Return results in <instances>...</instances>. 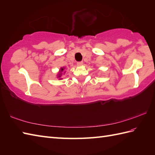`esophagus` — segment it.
I'll list each match as a JSON object with an SVG mask.
<instances>
[{
    "mask_svg": "<svg viewBox=\"0 0 155 155\" xmlns=\"http://www.w3.org/2000/svg\"><path fill=\"white\" fill-rule=\"evenodd\" d=\"M83 64V62H77V66H81Z\"/></svg>",
    "mask_w": 155,
    "mask_h": 155,
    "instance_id": "obj_1",
    "label": "esophagus"
}]
</instances>
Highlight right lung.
Segmentation results:
<instances>
[{
  "instance_id": "1",
  "label": "right lung",
  "mask_w": 155,
  "mask_h": 155,
  "mask_svg": "<svg viewBox=\"0 0 155 155\" xmlns=\"http://www.w3.org/2000/svg\"><path fill=\"white\" fill-rule=\"evenodd\" d=\"M64 68L63 67V68H61V70H60V72H59V73L58 74V78H61V76H62V72H63V71H64ZM65 72H64L63 73H64ZM60 79H61V78H60Z\"/></svg>"
}]
</instances>
